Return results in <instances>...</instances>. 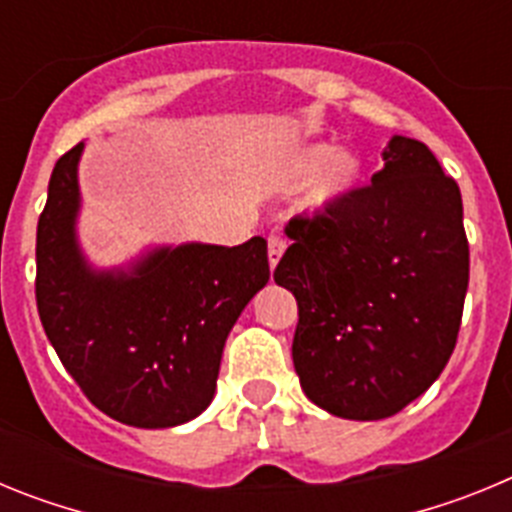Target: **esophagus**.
<instances>
[{"instance_id":"34e87169","label":"esophagus","mask_w":512,"mask_h":512,"mask_svg":"<svg viewBox=\"0 0 512 512\" xmlns=\"http://www.w3.org/2000/svg\"><path fill=\"white\" fill-rule=\"evenodd\" d=\"M284 248H287L284 238H279V235H269V266H271V271L277 269V264L282 261Z\"/></svg>"}]
</instances>
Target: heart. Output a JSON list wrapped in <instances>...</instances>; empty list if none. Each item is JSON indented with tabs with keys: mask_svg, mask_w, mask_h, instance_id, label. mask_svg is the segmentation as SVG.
<instances>
[{
	"mask_svg": "<svg viewBox=\"0 0 512 512\" xmlns=\"http://www.w3.org/2000/svg\"><path fill=\"white\" fill-rule=\"evenodd\" d=\"M284 179L305 182L297 197V210L305 215H328L338 210L364 179V161L351 148L333 143H307L292 151L284 164Z\"/></svg>",
	"mask_w": 512,
	"mask_h": 512,
	"instance_id": "obj_1",
	"label": "heart"
}]
</instances>
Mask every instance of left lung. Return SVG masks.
Returning <instances> with one entry per match:
<instances>
[{
	"mask_svg": "<svg viewBox=\"0 0 512 512\" xmlns=\"http://www.w3.org/2000/svg\"><path fill=\"white\" fill-rule=\"evenodd\" d=\"M372 187L295 217L274 271L300 307L292 361L318 408L382 420L423 395L459 336L469 287L464 207L431 148L392 135Z\"/></svg>",
	"mask_w": 512,
	"mask_h": 512,
	"instance_id": "8db88e82",
	"label": "left lung"
}]
</instances>
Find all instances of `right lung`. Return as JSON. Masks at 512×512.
I'll use <instances>...</instances> for the list:
<instances>
[{
  "instance_id": "1",
  "label": "right lung",
  "mask_w": 512,
  "mask_h": 512,
  "mask_svg": "<svg viewBox=\"0 0 512 512\" xmlns=\"http://www.w3.org/2000/svg\"><path fill=\"white\" fill-rule=\"evenodd\" d=\"M63 153L38 220L35 297L45 336L84 395L133 428H174L215 397L235 320L269 282L266 241L151 246L117 266L79 241V161Z\"/></svg>"
}]
</instances>
